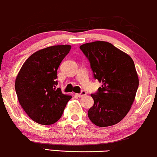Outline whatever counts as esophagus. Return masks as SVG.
I'll return each mask as SVG.
<instances>
[{"mask_svg": "<svg viewBox=\"0 0 157 157\" xmlns=\"http://www.w3.org/2000/svg\"><path fill=\"white\" fill-rule=\"evenodd\" d=\"M75 95L78 97H84V96L86 95V92L85 91V90H82L80 94H75Z\"/></svg>", "mask_w": 157, "mask_h": 157, "instance_id": "esophagus-1", "label": "esophagus"}]
</instances>
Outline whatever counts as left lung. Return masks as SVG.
<instances>
[{
    "label": "left lung",
    "mask_w": 157,
    "mask_h": 157,
    "mask_svg": "<svg viewBox=\"0 0 157 157\" xmlns=\"http://www.w3.org/2000/svg\"><path fill=\"white\" fill-rule=\"evenodd\" d=\"M80 49L89 60L94 78L102 83L90 94L94 103L88 118L101 127L118 124L129 111L138 88L133 60L107 41L86 43Z\"/></svg>",
    "instance_id": "left-lung-1"
}]
</instances>
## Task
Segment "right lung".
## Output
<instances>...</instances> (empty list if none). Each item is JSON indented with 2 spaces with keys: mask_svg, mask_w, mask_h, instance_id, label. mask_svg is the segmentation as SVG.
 <instances>
[{
  "mask_svg": "<svg viewBox=\"0 0 157 157\" xmlns=\"http://www.w3.org/2000/svg\"><path fill=\"white\" fill-rule=\"evenodd\" d=\"M71 50L70 45H56L32 54L19 71L15 90L19 102L33 121L50 125L58 121L71 97L62 94L57 70Z\"/></svg>",
  "mask_w": 157,
  "mask_h": 157,
  "instance_id": "obj_1",
  "label": "right lung"
}]
</instances>
